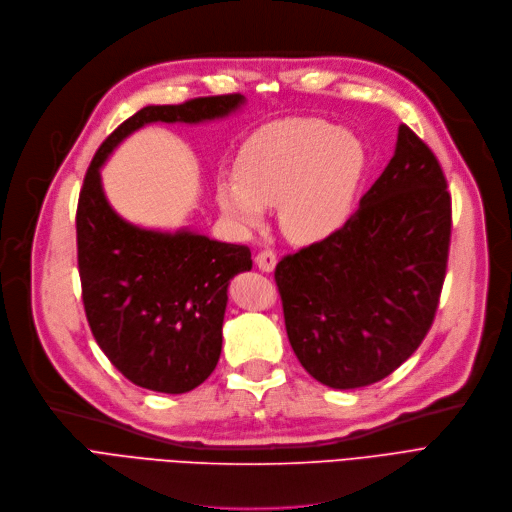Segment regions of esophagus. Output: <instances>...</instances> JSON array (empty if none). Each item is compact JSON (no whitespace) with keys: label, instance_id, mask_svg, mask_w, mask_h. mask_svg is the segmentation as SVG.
<instances>
[{"label":"esophagus","instance_id":"1","mask_svg":"<svg viewBox=\"0 0 512 512\" xmlns=\"http://www.w3.org/2000/svg\"><path fill=\"white\" fill-rule=\"evenodd\" d=\"M276 261H278V259H276V253L270 251V249L261 251V253L255 257V263H257V268H259L261 272H274Z\"/></svg>","mask_w":512,"mask_h":512}]
</instances>
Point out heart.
Listing matches in <instances>:
<instances>
[{"label": "heart", "mask_w": 512, "mask_h": 512, "mask_svg": "<svg viewBox=\"0 0 512 512\" xmlns=\"http://www.w3.org/2000/svg\"><path fill=\"white\" fill-rule=\"evenodd\" d=\"M366 169V150L349 131L322 119L263 125L242 142L234 173L217 182V205L240 228L261 224L280 205L295 242H318L345 226Z\"/></svg>", "instance_id": "b5f03b06"}]
</instances>
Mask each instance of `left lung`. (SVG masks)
Instances as JSON below:
<instances>
[{
  "instance_id": "8db88e82",
  "label": "left lung",
  "mask_w": 512,
  "mask_h": 512,
  "mask_svg": "<svg viewBox=\"0 0 512 512\" xmlns=\"http://www.w3.org/2000/svg\"><path fill=\"white\" fill-rule=\"evenodd\" d=\"M450 232L439 161L399 125L393 159L345 226L276 265L301 366L332 389L379 383L402 366L433 324Z\"/></svg>"
}]
</instances>
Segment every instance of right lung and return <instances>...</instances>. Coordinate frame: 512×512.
Listing matches in <instances>:
<instances>
[{
	"label": "right lung",
	"mask_w": 512,
	"mask_h": 512,
	"mask_svg": "<svg viewBox=\"0 0 512 512\" xmlns=\"http://www.w3.org/2000/svg\"><path fill=\"white\" fill-rule=\"evenodd\" d=\"M244 96L144 106L98 148L77 205V261L85 316L106 358L133 385L186 393L205 383L221 353L230 280L253 268L244 244L190 230H146L125 221L102 190L100 167L148 123L224 119Z\"/></svg>",
	"instance_id": "right-lung-1"
}]
</instances>
